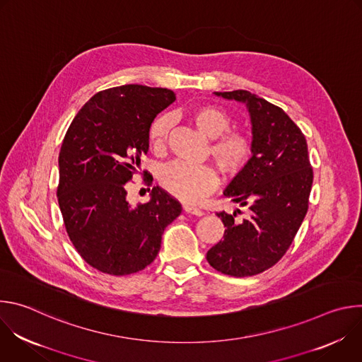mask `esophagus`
<instances>
[{"label": "esophagus", "mask_w": 362, "mask_h": 362, "mask_svg": "<svg viewBox=\"0 0 362 362\" xmlns=\"http://www.w3.org/2000/svg\"><path fill=\"white\" fill-rule=\"evenodd\" d=\"M183 211H185L186 214L196 215V216H202V215H204V212H203L200 208H197V206H193V204H190V203L183 204Z\"/></svg>", "instance_id": "esophagus-1"}]
</instances>
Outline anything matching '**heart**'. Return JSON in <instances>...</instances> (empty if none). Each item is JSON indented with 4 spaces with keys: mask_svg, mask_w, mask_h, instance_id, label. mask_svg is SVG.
Segmentation results:
<instances>
[{
    "mask_svg": "<svg viewBox=\"0 0 362 362\" xmlns=\"http://www.w3.org/2000/svg\"><path fill=\"white\" fill-rule=\"evenodd\" d=\"M190 119L202 134L214 139L211 154L221 170L228 175L240 172L250 158L252 144L245 133L226 132L230 126L229 116L215 106H197L192 110ZM170 123L168 115L153 122L148 139L154 150L159 151L165 147ZM160 183L177 199L194 203L216 186L218 176L208 165L175 162L162 170Z\"/></svg>",
    "mask_w": 362,
    "mask_h": 362,
    "instance_id": "heart-1",
    "label": "heart"
}]
</instances>
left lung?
<instances>
[{
    "label": "left lung",
    "mask_w": 362,
    "mask_h": 362,
    "mask_svg": "<svg viewBox=\"0 0 362 362\" xmlns=\"http://www.w3.org/2000/svg\"><path fill=\"white\" fill-rule=\"evenodd\" d=\"M214 94L246 106L252 158L223 192L249 216L236 219L239 209L216 214L226 229L206 259L225 275L252 276L274 267L291 246L308 211L314 173L305 136L281 107L246 90Z\"/></svg>",
    "instance_id": "left-lung-1"
}]
</instances>
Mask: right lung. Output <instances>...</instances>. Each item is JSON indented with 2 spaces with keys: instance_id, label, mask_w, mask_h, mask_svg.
I'll return each mask as SVG.
<instances>
[{
  "instance_id": "1",
  "label": "right lung",
  "mask_w": 362,
  "mask_h": 362,
  "mask_svg": "<svg viewBox=\"0 0 362 362\" xmlns=\"http://www.w3.org/2000/svg\"><path fill=\"white\" fill-rule=\"evenodd\" d=\"M175 100L172 90L140 84L103 90L66 133L59 156L60 211L74 247L100 272L123 276L144 269L182 212L159 186L137 208L126 190L148 150L153 120Z\"/></svg>"
}]
</instances>
